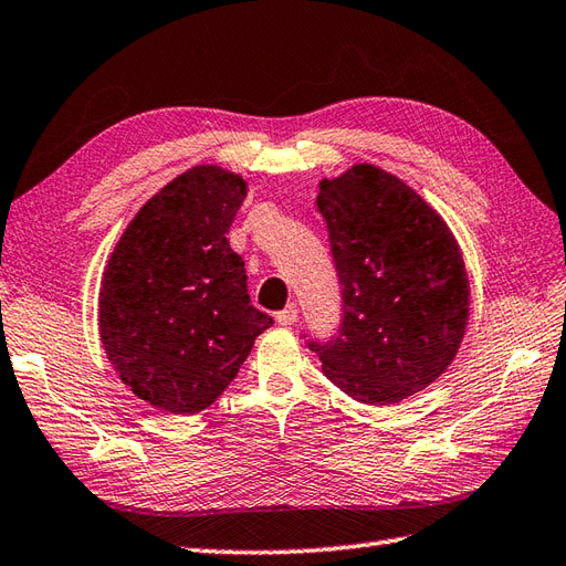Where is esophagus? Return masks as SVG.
Returning a JSON list of instances; mask_svg holds the SVG:
<instances>
[{
    "mask_svg": "<svg viewBox=\"0 0 566 566\" xmlns=\"http://www.w3.org/2000/svg\"><path fill=\"white\" fill-rule=\"evenodd\" d=\"M275 322H279L281 326H293V324L297 322V307H295V305L285 307L283 312L275 314Z\"/></svg>",
    "mask_w": 566,
    "mask_h": 566,
    "instance_id": "obj_1",
    "label": "esophagus"
}]
</instances>
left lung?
Listing matches in <instances>:
<instances>
[{
    "label": "left lung",
    "instance_id": "left-lung-1",
    "mask_svg": "<svg viewBox=\"0 0 566 566\" xmlns=\"http://www.w3.org/2000/svg\"><path fill=\"white\" fill-rule=\"evenodd\" d=\"M319 213L343 285V322L310 340L324 375L367 406L422 391L459 353L471 287L449 226L403 179L357 163L322 179Z\"/></svg>",
    "mask_w": 566,
    "mask_h": 566
}]
</instances>
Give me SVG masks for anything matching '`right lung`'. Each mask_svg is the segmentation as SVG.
Listing matches in <instances>:
<instances>
[{
  "label": "right lung",
  "mask_w": 566,
  "mask_h": 566,
  "mask_svg": "<svg viewBox=\"0 0 566 566\" xmlns=\"http://www.w3.org/2000/svg\"><path fill=\"white\" fill-rule=\"evenodd\" d=\"M244 197L240 175L195 165L142 206L107 259V360L134 396L172 416L209 408L273 324L252 305L228 242Z\"/></svg>",
  "instance_id": "obj_1"
}]
</instances>
